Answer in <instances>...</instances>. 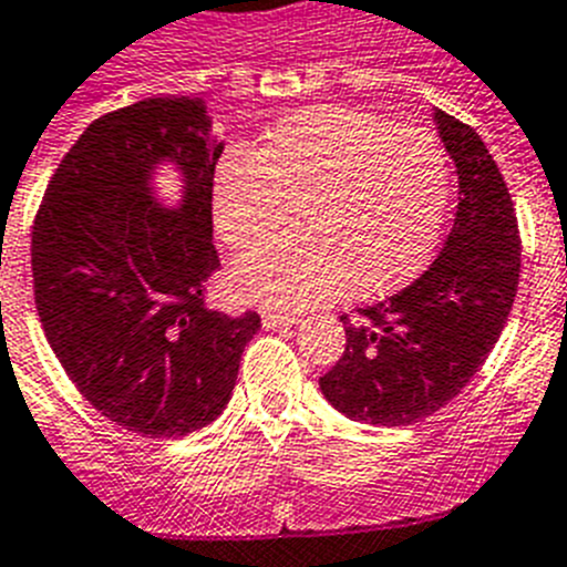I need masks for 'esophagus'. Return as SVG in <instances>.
I'll use <instances>...</instances> for the list:
<instances>
[{
	"label": "esophagus",
	"instance_id": "obj_1",
	"mask_svg": "<svg viewBox=\"0 0 567 567\" xmlns=\"http://www.w3.org/2000/svg\"><path fill=\"white\" fill-rule=\"evenodd\" d=\"M299 319L293 313H279V311H265L262 324L268 331H277V328H288V324H297Z\"/></svg>",
	"mask_w": 567,
	"mask_h": 567
}]
</instances>
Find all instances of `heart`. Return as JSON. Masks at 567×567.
<instances>
[{"mask_svg": "<svg viewBox=\"0 0 567 567\" xmlns=\"http://www.w3.org/2000/svg\"><path fill=\"white\" fill-rule=\"evenodd\" d=\"M451 171L436 136L371 111L308 107L277 122L254 156L228 151L214 174V228L250 254L230 293L268 311L377 297L416 277L445 219Z\"/></svg>", "mask_w": 567, "mask_h": 567, "instance_id": "heart-1", "label": "heart"}]
</instances>
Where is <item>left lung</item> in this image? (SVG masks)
Instances as JSON below:
<instances>
[{"instance_id": "8db88e82", "label": "left lung", "mask_w": 567, "mask_h": 567, "mask_svg": "<svg viewBox=\"0 0 567 567\" xmlns=\"http://www.w3.org/2000/svg\"><path fill=\"white\" fill-rule=\"evenodd\" d=\"M433 120L460 176L454 228L408 288L339 317L344 353L319 388L348 420L396 427L445 408L488 359L516 297L522 239L508 185L474 127L445 111Z\"/></svg>"}]
</instances>
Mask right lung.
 Masks as SVG:
<instances>
[{
    "label": "right lung",
    "instance_id": "1",
    "mask_svg": "<svg viewBox=\"0 0 567 567\" xmlns=\"http://www.w3.org/2000/svg\"><path fill=\"white\" fill-rule=\"evenodd\" d=\"M202 100L154 96L93 120L59 162L33 219V299L79 393L125 431L188 436L225 411L259 313L210 311L214 171ZM183 174L179 209L150 176Z\"/></svg>",
    "mask_w": 567,
    "mask_h": 567
}]
</instances>
